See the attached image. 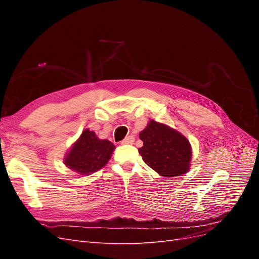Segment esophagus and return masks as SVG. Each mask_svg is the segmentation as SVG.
<instances>
[{"mask_svg": "<svg viewBox=\"0 0 259 259\" xmlns=\"http://www.w3.org/2000/svg\"><path fill=\"white\" fill-rule=\"evenodd\" d=\"M134 142H135V138L133 137V136H127V137H125L122 142H121V144L122 145H132V144H134Z\"/></svg>", "mask_w": 259, "mask_h": 259, "instance_id": "34e87169", "label": "esophagus"}]
</instances>
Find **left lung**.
<instances>
[{
    "mask_svg": "<svg viewBox=\"0 0 259 259\" xmlns=\"http://www.w3.org/2000/svg\"><path fill=\"white\" fill-rule=\"evenodd\" d=\"M144 146L138 149L148 166L164 177H174L189 170L191 147L187 138L166 125L150 121L139 134Z\"/></svg>",
    "mask_w": 259,
    "mask_h": 259,
    "instance_id": "1",
    "label": "left lung"
}]
</instances>
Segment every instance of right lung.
<instances>
[{"label":"right lung","mask_w":259,"mask_h":259,"mask_svg":"<svg viewBox=\"0 0 259 259\" xmlns=\"http://www.w3.org/2000/svg\"><path fill=\"white\" fill-rule=\"evenodd\" d=\"M114 148L111 142L98 139L95 133L85 130L66 156L65 164L81 175H90L106 165Z\"/></svg>","instance_id":"obj_1"}]
</instances>
